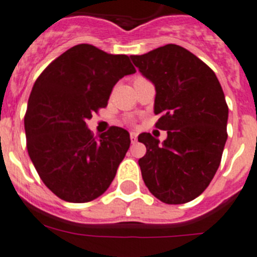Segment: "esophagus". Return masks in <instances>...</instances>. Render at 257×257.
<instances>
[{
	"mask_svg": "<svg viewBox=\"0 0 257 257\" xmlns=\"http://www.w3.org/2000/svg\"><path fill=\"white\" fill-rule=\"evenodd\" d=\"M130 137H131L132 142L137 141V134H136V132H131V134H130Z\"/></svg>",
	"mask_w": 257,
	"mask_h": 257,
	"instance_id": "obj_1",
	"label": "esophagus"
}]
</instances>
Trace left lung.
<instances>
[{
    "instance_id": "1",
    "label": "left lung",
    "mask_w": 257,
    "mask_h": 257,
    "mask_svg": "<svg viewBox=\"0 0 257 257\" xmlns=\"http://www.w3.org/2000/svg\"><path fill=\"white\" fill-rule=\"evenodd\" d=\"M156 90V127L167 131L160 144L150 134L139 141L146 155L139 160L145 185L165 204H186L214 179L227 140L228 107L215 72L177 45L130 56Z\"/></svg>"
}]
</instances>
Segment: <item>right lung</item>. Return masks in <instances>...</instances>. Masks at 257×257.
I'll list each match as a JSON object with an SVG mask.
<instances>
[{
	"instance_id": "1",
	"label": "right lung",
	"mask_w": 257,
	"mask_h": 257,
	"mask_svg": "<svg viewBox=\"0 0 257 257\" xmlns=\"http://www.w3.org/2000/svg\"><path fill=\"white\" fill-rule=\"evenodd\" d=\"M136 72L128 56L73 46L39 76L29 98L27 151L43 184L67 202H88L115 179L131 140L112 126L95 137L86 121L106 107L113 86Z\"/></svg>"
}]
</instances>
